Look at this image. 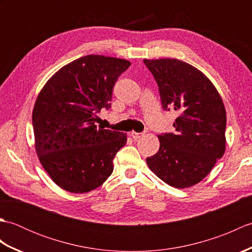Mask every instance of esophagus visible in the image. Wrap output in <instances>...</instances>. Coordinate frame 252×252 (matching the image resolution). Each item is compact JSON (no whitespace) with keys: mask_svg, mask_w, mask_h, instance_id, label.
I'll return each mask as SVG.
<instances>
[{"mask_svg":"<svg viewBox=\"0 0 252 252\" xmlns=\"http://www.w3.org/2000/svg\"><path fill=\"white\" fill-rule=\"evenodd\" d=\"M144 134H145V132H143V133H137V132H131V136H132V138L133 140H138V138L140 137H142V136H144Z\"/></svg>","mask_w":252,"mask_h":252,"instance_id":"1","label":"esophagus"}]
</instances>
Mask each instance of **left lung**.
Here are the masks:
<instances>
[{
	"mask_svg": "<svg viewBox=\"0 0 252 252\" xmlns=\"http://www.w3.org/2000/svg\"><path fill=\"white\" fill-rule=\"evenodd\" d=\"M158 84L163 110H175L174 133L158 135L149 169L176 189L205 179L225 152L226 112L215 85L200 70L175 58L144 60Z\"/></svg>",
	"mask_w": 252,
	"mask_h": 252,
	"instance_id": "1",
	"label": "left lung"
}]
</instances>
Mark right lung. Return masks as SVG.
<instances>
[{
    "label": "right lung",
    "instance_id": "add662e5",
    "mask_svg": "<svg viewBox=\"0 0 252 252\" xmlns=\"http://www.w3.org/2000/svg\"><path fill=\"white\" fill-rule=\"evenodd\" d=\"M129 61L88 55L61 68L37 95L32 111L34 146L42 167L63 189L82 194L97 189L114 171L126 134L97 126L109 109L112 90Z\"/></svg>",
    "mask_w": 252,
    "mask_h": 252
}]
</instances>
